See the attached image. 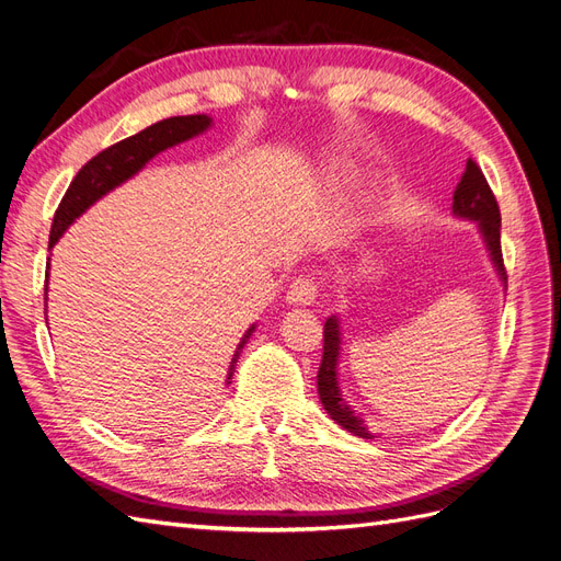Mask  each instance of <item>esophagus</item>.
Listing matches in <instances>:
<instances>
[{
    "instance_id": "34e87169",
    "label": "esophagus",
    "mask_w": 561,
    "mask_h": 561,
    "mask_svg": "<svg viewBox=\"0 0 561 561\" xmlns=\"http://www.w3.org/2000/svg\"><path fill=\"white\" fill-rule=\"evenodd\" d=\"M318 297V285L311 276H297L290 287H287V304H293V307H311Z\"/></svg>"
}]
</instances>
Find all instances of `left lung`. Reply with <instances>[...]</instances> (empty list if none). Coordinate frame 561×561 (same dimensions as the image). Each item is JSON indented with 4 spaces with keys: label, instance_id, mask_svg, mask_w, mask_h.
Here are the masks:
<instances>
[{
    "label": "left lung",
    "instance_id": "left-lung-1",
    "mask_svg": "<svg viewBox=\"0 0 561 561\" xmlns=\"http://www.w3.org/2000/svg\"><path fill=\"white\" fill-rule=\"evenodd\" d=\"M454 215L472 219L478 222L482 239L486 243L489 257L494 262L499 276L503 283H507V274L503 266V252H501V210L494 192L482 173V168L468 159L466 173L461 175V182L456 184L454 192ZM339 344H342V332H339V320L336 316L325 320V330H322V360L318 369V396L322 407H325L330 419H334L339 426L346 428L348 433L371 439L367 426L360 416L348 407V402L342 398V390H339L336 381V365H339Z\"/></svg>",
    "mask_w": 561,
    "mask_h": 561
}]
</instances>
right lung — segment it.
<instances>
[{
    "label": "right lung",
    "mask_w": 561,
    "mask_h": 561,
    "mask_svg": "<svg viewBox=\"0 0 561 561\" xmlns=\"http://www.w3.org/2000/svg\"><path fill=\"white\" fill-rule=\"evenodd\" d=\"M210 122L213 118L206 114L171 116V118H163V122H159V124H151L149 128H145L140 133L130 135V138H126L122 142L107 147L105 151H100L98 157H93L87 165L81 168L77 178L72 180V184L67 186V192L54 215V225H50L48 248H54L60 236L65 233V229L70 227L81 213H87L98 198H103L107 192L114 190V186L133 178L140 171V168H145V163L149 159H154L159 151L190 140V138H194V135H201L203 130H208ZM252 332H254V325L248 328L239 348H236V353H233L227 383H231L229 379L233 377L236 363H239V355H241L243 346L248 344Z\"/></svg>",
    "instance_id": "1"
}]
</instances>
